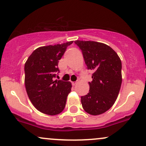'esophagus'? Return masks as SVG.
Returning <instances> with one entry per match:
<instances>
[{"label":"esophagus","instance_id":"1","mask_svg":"<svg viewBox=\"0 0 146 146\" xmlns=\"http://www.w3.org/2000/svg\"><path fill=\"white\" fill-rule=\"evenodd\" d=\"M76 84H77V82H72V85H73V86H75Z\"/></svg>","mask_w":146,"mask_h":146}]
</instances>
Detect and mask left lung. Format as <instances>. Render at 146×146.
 Instances as JSON below:
<instances>
[{
  "label": "left lung",
  "instance_id": "left-lung-1",
  "mask_svg": "<svg viewBox=\"0 0 146 146\" xmlns=\"http://www.w3.org/2000/svg\"><path fill=\"white\" fill-rule=\"evenodd\" d=\"M88 69L93 70L88 93L81 97L84 110L91 115L104 113L116 101L122 82L121 61L110 46L95 41L75 40Z\"/></svg>",
  "mask_w": 146,
  "mask_h": 146
}]
</instances>
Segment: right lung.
<instances>
[{
  "label": "right lung",
  "mask_w": 146,
  "mask_h": 146,
  "mask_svg": "<svg viewBox=\"0 0 146 146\" xmlns=\"http://www.w3.org/2000/svg\"><path fill=\"white\" fill-rule=\"evenodd\" d=\"M73 41L36 48L25 64V84L30 101L37 110L48 115H58L66 106L71 83L54 80L59 60Z\"/></svg>",
  "instance_id": "1"
}]
</instances>
